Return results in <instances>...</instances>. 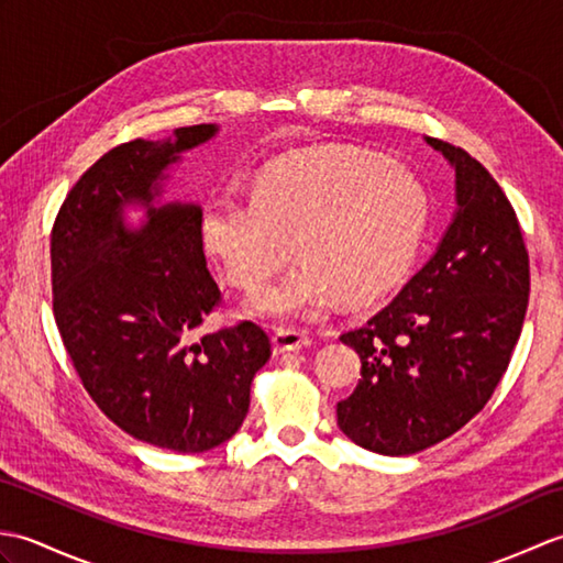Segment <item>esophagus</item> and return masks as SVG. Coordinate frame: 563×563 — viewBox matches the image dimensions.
<instances>
[{"mask_svg": "<svg viewBox=\"0 0 563 563\" xmlns=\"http://www.w3.org/2000/svg\"><path fill=\"white\" fill-rule=\"evenodd\" d=\"M307 345H312V333L305 329H275L273 331V351L275 355L290 353V351H302Z\"/></svg>", "mask_w": 563, "mask_h": 563, "instance_id": "34e87169", "label": "esophagus"}]
</instances>
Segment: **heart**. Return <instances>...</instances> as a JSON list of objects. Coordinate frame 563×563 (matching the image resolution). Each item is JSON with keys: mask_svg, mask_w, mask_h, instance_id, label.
I'll return each mask as SVG.
<instances>
[{"mask_svg": "<svg viewBox=\"0 0 563 563\" xmlns=\"http://www.w3.org/2000/svg\"><path fill=\"white\" fill-rule=\"evenodd\" d=\"M428 224L423 186L404 166L343 147L300 150L251 181V200L212 196L202 236L227 280L256 292L295 254L302 258L256 309L314 317L336 297L365 305L409 271Z\"/></svg>", "mask_w": 563, "mask_h": 563, "instance_id": "obj_1", "label": "heart"}]
</instances>
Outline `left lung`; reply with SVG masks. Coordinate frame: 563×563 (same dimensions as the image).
<instances>
[{"label": "left lung", "instance_id": "left-lung-1", "mask_svg": "<svg viewBox=\"0 0 563 563\" xmlns=\"http://www.w3.org/2000/svg\"><path fill=\"white\" fill-rule=\"evenodd\" d=\"M457 176V214L438 251L367 324L341 333L361 379L339 426L377 454H416L454 435L492 399L520 339L530 256L518 214L482 162L438 137Z\"/></svg>", "mask_w": 563, "mask_h": 563}]
</instances>
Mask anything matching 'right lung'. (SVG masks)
Instances as JSON below:
<instances>
[{"instance_id": "1", "label": "right lung", "mask_w": 563, "mask_h": 563, "mask_svg": "<svg viewBox=\"0 0 563 563\" xmlns=\"http://www.w3.org/2000/svg\"><path fill=\"white\" fill-rule=\"evenodd\" d=\"M214 130L109 150L71 186L51 232L53 317L79 382L128 435L176 452L212 450L242 428L273 353L266 329L246 319L196 336L222 302L200 208H150L142 230L123 227V206L150 202L176 154Z\"/></svg>"}]
</instances>
